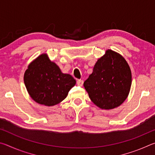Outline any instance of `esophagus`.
I'll list each match as a JSON object with an SVG mask.
<instances>
[{"instance_id": "esophagus-1", "label": "esophagus", "mask_w": 155, "mask_h": 155, "mask_svg": "<svg viewBox=\"0 0 155 155\" xmlns=\"http://www.w3.org/2000/svg\"><path fill=\"white\" fill-rule=\"evenodd\" d=\"M77 83L78 86H81H81L83 85V80H78Z\"/></svg>"}]
</instances>
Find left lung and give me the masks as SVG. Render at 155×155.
I'll list each match as a JSON object with an SVG mask.
<instances>
[{
    "mask_svg": "<svg viewBox=\"0 0 155 155\" xmlns=\"http://www.w3.org/2000/svg\"><path fill=\"white\" fill-rule=\"evenodd\" d=\"M131 83L132 74L127 61L120 54L108 49L96 61L83 85L97 107L109 110L124 103Z\"/></svg>",
    "mask_w": 155,
    "mask_h": 155,
    "instance_id": "obj_1",
    "label": "left lung"
}]
</instances>
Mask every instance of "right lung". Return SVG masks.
<instances>
[{"label": "right lung", "instance_id": "1", "mask_svg": "<svg viewBox=\"0 0 155 155\" xmlns=\"http://www.w3.org/2000/svg\"><path fill=\"white\" fill-rule=\"evenodd\" d=\"M24 82L28 94L37 103L54 106L66 98L76 84L69 74L63 73L48 54L43 53L28 65Z\"/></svg>", "mask_w": 155, "mask_h": 155}]
</instances>
